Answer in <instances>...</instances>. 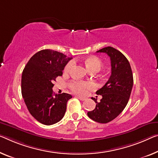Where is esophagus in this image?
Segmentation results:
<instances>
[{"label":"esophagus","instance_id":"esophagus-1","mask_svg":"<svg viewBox=\"0 0 158 158\" xmlns=\"http://www.w3.org/2000/svg\"><path fill=\"white\" fill-rule=\"evenodd\" d=\"M76 98H77V99H79L80 100H82V101H84L85 99V98H82V97H80V96H76Z\"/></svg>","mask_w":158,"mask_h":158}]
</instances>
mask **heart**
<instances>
[{
  "label": "heart",
  "mask_w": 158,
  "mask_h": 158,
  "mask_svg": "<svg viewBox=\"0 0 158 158\" xmlns=\"http://www.w3.org/2000/svg\"><path fill=\"white\" fill-rule=\"evenodd\" d=\"M85 64L91 72H98L102 68V61L99 58L95 56H87L84 59ZM74 65V61H70L68 63L64 69L65 73H69ZM70 87L73 93L81 95H85L89 89H91L94 87L93 83L89 82H82L76 81L72 82L70 84Z\"/></svg>",
  "instance_id": "obj_1"
}]
</instances>
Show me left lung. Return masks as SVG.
<instances>
[{"label":"left lung","instance_id":"obj_1","mask_svg":"<svg viewBox=\"0 0 158 158\" xmlns=\"http://www.w3.org/2000/svg\"><path fill=\"white\" fill-rule=\"evenodd\" d=\"M97 52L105 53L110 56L111 73L105 85L96 92L97 94L102 96L100 102L92 98L96 106L87 112V116L96 122L106 123L114 119L124 110L132 90L133 77L129 62L119 51L107 47Z\"/></svg>","mask_w":158,"mask_h":158}]
</instances>
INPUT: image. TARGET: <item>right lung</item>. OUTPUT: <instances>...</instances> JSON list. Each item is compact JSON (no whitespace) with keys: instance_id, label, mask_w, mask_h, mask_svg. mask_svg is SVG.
<instances>
[{"instance_id":"1","label":"right lung","mask_w":158,"mask_h":158,"mask_svg":"<svg viewBox=\"0 0 158 158\" xmlns=\"http://www.w3.org/2000/svg\"><path fill=\"white\" fill-rule=\"evenodd\" d=\"M71 57L51 49H44L32 56L22 75V95L31 115L44 125H52L62 119L69 99L67 93L56 94L52 87L58 76Z\"/></svg>"}]
</instances>
